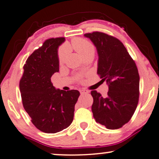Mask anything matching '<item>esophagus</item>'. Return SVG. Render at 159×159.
I'll return each instance as SVG.
<instances>
[{
  "label": "esophagus",
  "mask_w": 159,
  "mask_h": 159,
  "mask_svg": "<svg viewBox=\"0 0 159 159\" xmlns=\"http://www.w3.org/2000/svg\"><path fill=\"white\" fill-rule=\"evenodd\" d=\"M80 93H81V95H83V94H85V93H89V91H87V90H85V89H82L80 91Z\"/></svg>",
  "instance_id": "1"
}]
</instances>
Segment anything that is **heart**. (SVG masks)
Instances as JSON below:
<instances>
[{
	"label": "heart",
	"mask_w": 159,
	"mask_h": 159,
	"mask_svg": "<svg viewBox=\"0 0 159 159\" xmlns=\"http://www.w3.org/2000/svg\"><path fill=\"white\" fill-rule=\"evenodd\" d=\"M70 47L76 51L84 58L90 54H94V47L89 41L83 38H75L71 41ZM68 53V48L63 46L59 50L58 60L60 64L63 63Z\"/></svg>",
	"instance_id": "heart-1"
}]
</instances>
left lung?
<instances>
[{
  "instance_id": "8db88e82",
  "label": "left lung",
  "mask_w": 159,
  "mask_h": 159,
  "mask_svg": "<svg viewBox=\"0 0 159 159\" xmlns=\"http://www.w3.org/2000/svg\"><path fill=\"white\" fill-rule=\"evenodd\" d=\"M84 36L97 48V74L108 85L106 97L91 91L93 118L107 129L120 128L130 121L138 105L140 78L136 63L117 38L99 32Z\"/></svg>"
}]
</instances>
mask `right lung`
<instances>
[{"mask_svg": "<svg viewBox=\"0 0 159 159\" xmlns=\"http://www.w3.org/2000/svg\"><path fill=\"white\" fill-rule=\"evenodd\" d=\"M64 38L46 40L27 59L20 81L25 111L38 130L55 134L67 128L74 119V106L80 97L77 90L56 89L51 78L59 71L58 48Z\"/></svg>", "mask_w": 159, "mask_h": 159, "instance_id": "obj_1", "label": "right lung"}]
</instances>
